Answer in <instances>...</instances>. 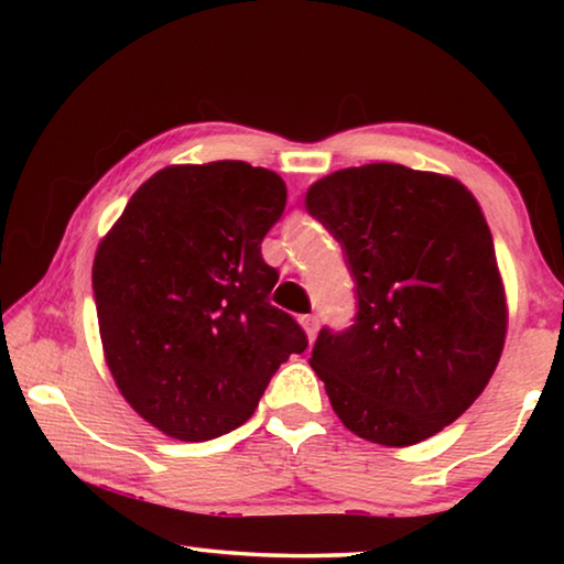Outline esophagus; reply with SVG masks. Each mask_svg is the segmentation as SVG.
I'll return each instance as SVG.
<instances>
[{"instance_id":"obj_1","label":"esophagus","mask_w":564,"mask_h":564,"mask_svg":"<svg viewBox=\"0 0 564 564\" xmlns=\"http://www.w3.org/2000/svg\"><path fill=\"white\" fill-rule=\"evenodd\" d=\"M299 321L305 330V336H308V340L313 343V338H316V330H318V316H301Z\"/></svg>"}]
</instances>
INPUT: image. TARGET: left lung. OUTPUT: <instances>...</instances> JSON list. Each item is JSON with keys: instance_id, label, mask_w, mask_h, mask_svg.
I'll return each instance as SVG.
<instances>
[{"instance_id": "obj_1", "label": "left lung", "mask_w": 564, "mask_h": 564, "mask_svg": "<svg viewBox=\"0 0 564 564\" xmlns=\"http://www.w3.org/2000/svg\"><path fill=\"white\" fill-rule=\"evenodd\" d=\"M305 212L356 281V318L321 328L311 368L343 425L380 445L441 433L498 366L508 308L492 234L460 181L400 164L316 181Z\"/></svg>"}]
</instances>
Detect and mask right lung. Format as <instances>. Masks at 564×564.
Segmentation results:
<instances>
[{"instance_id":"right-lung-1","label":"right lung","mask_w":564,"mask_h":564,"mask_svg":"<svg viewBox=\"0 0 564 564\" xmlns=\"http://www.w3.org/2000/svg\"><path fill=\"white\" fill-rule=\"evenodd\" d=\"M285 184L246 161L169 166L151 176L94 259L104 356L137 413L186 443L243 425L281 362L308 348L271 305L279 271L261 241Z\"/></svg>"}]
</instances>
